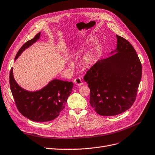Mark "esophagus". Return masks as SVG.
<instances>
[{
    "mask_svg": "<svg viewBox=\"0 0 155 155\" xmlns=\"http://www.w3.org/2000/svg\"><path fill=\"white\" fill-rule=\"evenodd\" d=\"M73 82H74V83L76 84L77 85H82L83 84L82 80H81V78H75V79H74V80H73Z\"/></svg>",
    "mask_w": 155,
    "mask_h": 155,
    "instance_id": "34e87169",
    "label": "esophagus"
}]
</instances>
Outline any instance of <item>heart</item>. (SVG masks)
<instances>
[{
	"label": "heart",
	"mask_w": 155,
	"mask_h": 155,
	"mask_svg": "<svg viewBox=\"0 0 155 155\" xmlns=\"http://www.w3.org/2000/svg\"><path fill=\"white\" fill-rule=\"evenodd\" d=\"M91 54H87V55L85 56V59L87 60V61H89L90 59H91Z\"/></svg>",
	"instance_id": "obj_1"
}]
</instances>
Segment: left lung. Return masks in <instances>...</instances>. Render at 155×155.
<instances>
[{
  "label": "left lung",
  "instance_id": "8db88e82",
  "mask_svg": "<svg viewBox=\"0 0 155 155\" xmlns=\"http://www.w3.org/2000/svg\"><path fill=\"white\" fill-rule=\"evenodd\" d=\"M117 38L116 53L98 60L84 78L91 91V106L103 116L117 115L130 108L142 76V65L133 46L124 38Z\"/></svg>",
  "mask_w": 155,
  "mask_h": 155
}]
</instances>
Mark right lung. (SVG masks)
<instances>
[{"mask_svg":"<svg viewBox=\"0 0 155 155\" xmlns=\"http://www.w3.org/2000/svg\"><path fill=\"white\" fill-rule=\"evenodd\" d=\"M40 32L23 44L17 52L15 59L21 53L39 38ZM10 88L15 104L25 117L37 122H49L57 118L64 108L70 95L73 83L54 80L42 89L28 92L20 87L13 77L12 68L9 73Z\"/></svg>","mask_w":155,"mask_h":155,"instance_id":"1","label":"right lung"}]
</instances>
